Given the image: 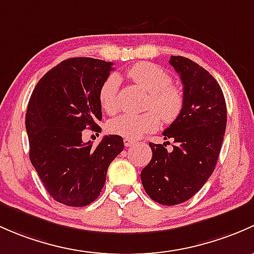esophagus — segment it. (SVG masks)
Returning a JSON list of instances; mask_svg holds the SVG:
<instances>
[{
  "mask_svg": "<svg viewBox=\"0 0 254 254\" xmlns=\"http://www.w3.org/2000/svg\"><path fill=\"white\" fill-rule=\"evenodd\" d=\"M135 143V140H132V139H127V138H125L124 139V144L125 146H132L133 144Z\"/></svg>",
  "mask_w": 254,
  "mask_h": 254,
  "instance_id": "1",
  "label": "esophagus"
}]
</instances>
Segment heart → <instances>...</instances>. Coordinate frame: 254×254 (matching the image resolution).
Wrapping results in <instances>:
<instances>
[{
    "label": "heart",
    "instance_id": "heart-1",
    "mask_svg": "<svg viewBox=\"0 0 254 254\" xmlns=\"http://www.w3.org/2000/svg\"><path fill=\"white\" fill-rule=\"evenodd\" d=\"M127 77L149 93L146 109L150 111L142 115L124 114L112 119L108 124L112 134L134 140L155 130L160 120L170 125L180 119L186 106L185 91L171 84L172 78L165 69L150 62H140L127 70ZM119 91L120 78L116 74L109 75L99 89L100 106L109 115L119 111Z\"/></svg>",
    "mask_w": 254,
    "mask_h": 254
}]
</instances>
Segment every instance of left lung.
Segmentation results:
<instances>
[{
  "mask_svg": "<svg viewBox=\"0 0 254 254\" xmlns=\"http://www.w3.org/2000/svg\"><path fill=\"white\" fill-rule=\"evenodd\" d=\"M170 64L184 84L186 106L177 121L163 132L166 143H149L153 158L140 172L146 194L163 205L192 198L215 169L226 128L223 90L208 70L184 56H171ZM169 143V142H167Z\"/></svg>",
  "mask_w": 254,
  "mask_h": 254,
  "instance_id": "8db88e82",
  "label": "left lung"
}]
</instances>
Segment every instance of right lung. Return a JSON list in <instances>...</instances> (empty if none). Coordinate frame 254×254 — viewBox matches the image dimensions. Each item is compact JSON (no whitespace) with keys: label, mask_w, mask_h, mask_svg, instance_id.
Listing matches in <instances>:
<instances>
[{"label":"right lung","mask_w":254,"mask_h":254,"mask_svg":"<svg viewBox=\"0 0 254 254\" xmlns=\"http://www.w3.org/2000/svg\"><path fill=\"white\" fill-rule=\"evenodd\" d=\"M112 62L91 57L62 61L39 80L25 114L29 158L49 194L68 206H85L100 195L111 161L124 139L105 135L98 146L82 140L85 128L101 130L99 89Z\"/></svg>","instance_id":"add662e5"}]
</instances>
